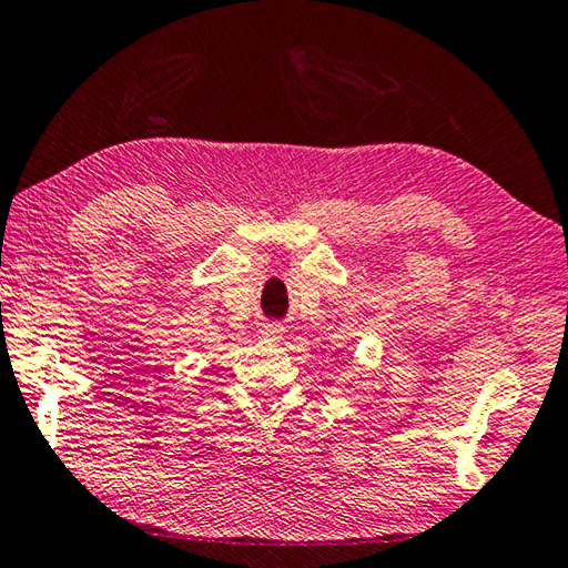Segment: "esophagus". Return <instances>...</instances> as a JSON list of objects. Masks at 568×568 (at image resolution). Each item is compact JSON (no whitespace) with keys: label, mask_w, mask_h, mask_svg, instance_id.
<instances>
[{"label":"esophagus","mask_w":568,"mask_h":568,"mask_svg":"<svg viewBox=\"0 0 568 568\" xmlns=\"http://www.w3.org/2000/svg\"><path fill=\"white\" fill-rule=\"evenodd\" d=\"M263 336H265V339H271V342H277L283 336V329L277 327V324H268V327L263 329Z\"/></svg>","instance_id":"34e87169"}]
</instances>
